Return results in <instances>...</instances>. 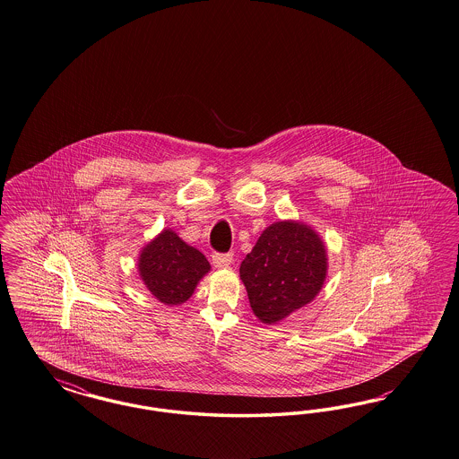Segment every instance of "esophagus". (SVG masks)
<instances>
[{
    "instance_id": "obj_1",
    "label": "esophagus",
    "mask_w": 459,
    "mask_h": 459,
    "mask_svg": "<svg viewBox=\"0 0 459 459\" xmlns=\"http://www.w3.org/2000/svg\"><path fill=\"white\" fill-rule=\"evenodd\" d=\"M232 259H234V254H219L215 253L212 255V263L215 268L223 269L229 268L232 264Z\"/></svg>"
}]
</instances>
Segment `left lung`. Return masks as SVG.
I'll list each match as a JSON object with an SVG mask.
<instances>
[{"label":"left lung","instance_id":"1","mask_svg":"<svg viewBox=\"0 0 459 459\" xmlns=\"http://www.w3.org/2000/svg\"><path fill=\"white\" fill-rule=\"evenodd\" d=\"M327 247L299 221L271 223L240 264L254 316L274 325L316 300L327 278Z\"/></svg>","mask_w":459,"mask_h":459}]
</instances>
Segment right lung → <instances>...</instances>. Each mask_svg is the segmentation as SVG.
I'll use <instances>...</instances> for the list:
<instances>
[{
  "mask_svg": "<svg viewBox=\"0 0 459 459\" xmlns=\"http://www.w3.org/2000/svg\"><path fill=\"white\" fill-rule=\"evenodd\" d=\"M137 269L154 299L164 305H181L210 271V263L174 230L164 229L143 246Z\"/></svg>",
  "mask_w": 459,
  "mask_h": 459,
  "instance_id": "right-lung-1",
  "label": "right lung"
}]
</instances>
